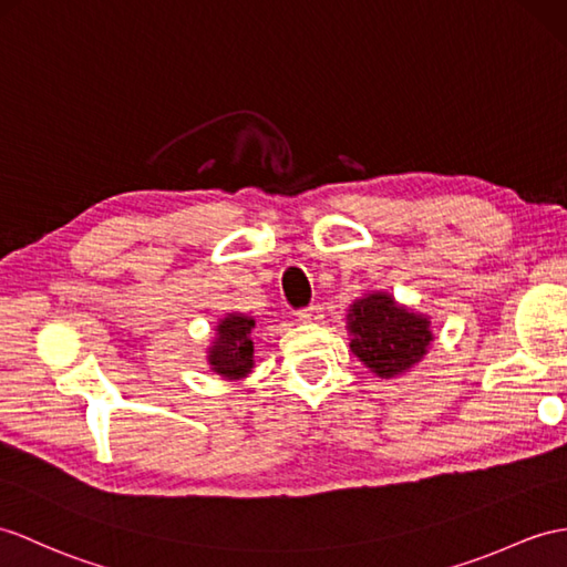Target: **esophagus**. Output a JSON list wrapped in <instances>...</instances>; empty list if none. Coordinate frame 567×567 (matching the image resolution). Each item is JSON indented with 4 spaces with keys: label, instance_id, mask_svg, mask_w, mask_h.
Listing matches in <instances>:
<instances>
[{
    "label": "esophagus",
    "instance_id": "esophagus-1",
    "mask_svg": "<svg viewBox=\"0 0 567 567\" xmlns=\"http://www.w3.org/2000/svg\"><path fill=\"white\" fill-rule=\"evenodd\" d=\"M322 317H324L322 306H308V308L298 310V320H300V322H320Z\"/></svg>",
    "mask_w": 567,
    "mask_h": 567
}]
</instances>
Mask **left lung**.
Returning a JSON list of instances; mask_svg holds the SVG:
<instances>
[{
	"label": "left lung",
	"instance_id": "obj_1",
	"mask_svg": "<svg viewBox=\"0 0 567 567\" xmlns=\"http://www.w3.org/2000/svg\"><path fill=\"white\" fill-rule=\"evenodd\" d=\"M351 351L378 378H396L421 363L433 343L431 317L413 312L382 291L353 300L347 315Z\"/></svg>",
	"mask_w": 567,
	"mask_h": 567
}]
</instances>
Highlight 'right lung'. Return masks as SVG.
<instances>
[{
    "instance_id": "obj_1",
    "label": "right lung",
    "mask_w": 567,
    "mask_h": 567,
    "mask_svg": "<svg viewBox=\"0 0 567 567\" xmlns=\"http://www.w3.org/2000/svg\"><path fill=\"white\" fill-rule=\"evenodd\" d=\"M255 320L243 312H228L216 324V337L209 347L212 370L224 380H243L255 368V343H252Z\"/></svg>"
}]
</instances>
